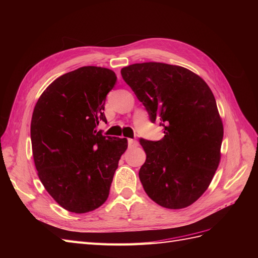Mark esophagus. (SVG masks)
<instances>
[{
  "label": "esophagus",
  "mask_w": 258,
  "mask_h": 258,
  "mask_svg": "<svg viewBox=\"0 0 258 258\" xmlns=\"http://www.w3.org/2000/svg\"><path fill=\"white\" fill-rule=\"evenodd\" d=\"M128 145L129 147H136L138 146V141H136L134 139H128Z\"/></svg>",
  "instance_id": "obj_1"
}]
</instances>
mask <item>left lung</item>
I'll use <instances>...</instances> for the list:
<instances>
[{
  "label": "left lung",
  "instance_id": "1",
  "mask_svg": "<svg viewBox=\"0 0 258 258\" xmlns=\"http://www.w3.org/2000/svg\"><path fill=\"white\" fill-rule=\"evenodd\" d=\"M121 76L160 121L159 141L140 140L146 160L139 177L147 196L167 209H183L204 194L220 165L222 118L208 84L188 69L160 62L135 63Z\"/></svg>",
  "mask_w": 258,
  "mask_h": 258
}]
</instances>
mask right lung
<instances>
[{"label": "right lung", "mask_w": 258, "mask_h": 258, "mask_svg": "<svg viewBox=\"0 0 258 258\" xmlns=\"http://www.w3.org/2000/svg\"><path fill=\"white\" fill-rule=\"evenodd\" d=\"M117 77L110 69L82 67L54 80L37 100L31 142L37 175L59 206L87 213L106 201L127 139L97 131L105 121L106 95Z\"/></svg>", "instance_id": "obj_1"}]
</instances>
